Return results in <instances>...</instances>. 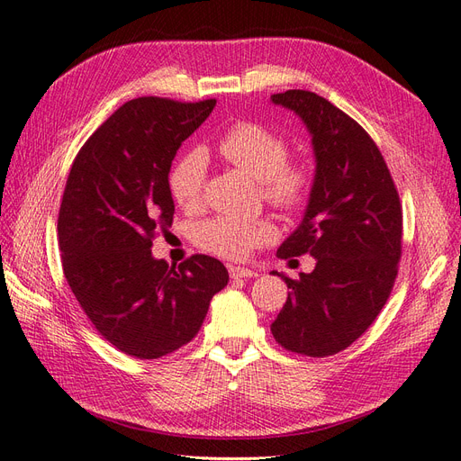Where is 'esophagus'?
<instances>
[{"label": "esophagus", "instance_id": "obj_1", "mask_svg": "<svg viewBox=\"0 0 461 461\" xmlns=\"http://www.w3.org/2000/svg\"><path fill=\"white\" fill-rule=\"evenodd\" d=\"M229 273H230V278H254L258 276V271L254 269H246V267H229Z\"/></svg>", "mask_w": 461, "mask_h": 461}]
</instances>
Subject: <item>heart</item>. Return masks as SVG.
Segmentation results:
<instances>
[{
  "label": "heart",
  "instance_id": "heart-1",
  "mask_svg": "<svg viewBox=\"0 0 461 461\" xmlns=\"http://www.w3.org/2000/svg\"><path fill=\"white\" fill-rule=\"evenodd\" d=\"M221 156L261 183V190L273 205L298 209L308 202L313 173L303 163H288V144L281 134L259 122H239L221 138ZM207 173L205 153L188 149L176 159L169 175L173 198L183 207L198 205ZM276 236L267 221L239 217H213L194 229V240L207 252L227 259H242L254 248L271 242Z\"/></svg>",
  "mask_w": 461,
  "mask_h": 461
}]
</instances>
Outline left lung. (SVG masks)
Segmentation results:
<instances>
[{"label": "left lung", "instance_id": "obj_1", "mask_svg": "<svg viewBox=\"0 0 461 461\" xmlns=\"http://www.w3.org/2000/svg\"><path fill=\"white\" fill-rule=\"evenodd\" d=\"M312 134L315 175L302 222L276 249L310 254L312 273L288 285L271 325L275 340L310 357L339 354L364 334L386 303L402 254V205L379 148L359 124L308 90L273 94Z\"/></svg>", "mask_w": 461, "mask_h": 461}]
</instances>
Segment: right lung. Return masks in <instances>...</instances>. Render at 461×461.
<instances>
[{
  "label": "right lung",
  "instance_id": "right-lung-1",
  "mask_svg": "<svg viewBox=\"0 0 461 461\" xmlns=\"http://www.w3.org/2000/svg\"><path fill=\"white\" fill-rule=\"evenodd\" d=\"M213 107L215 100H131L80 148L67 178L58 219L65 278L97 332L138 359L188 344L229 283L215 258L169 267L151 256L153 232L173 222L176 149Z\"/></svg>",
  "mask_w": 461,
  "mask_h": 461
}]
</instances>
